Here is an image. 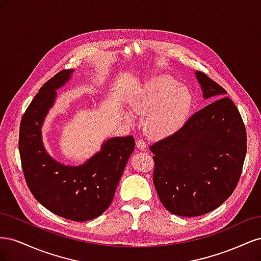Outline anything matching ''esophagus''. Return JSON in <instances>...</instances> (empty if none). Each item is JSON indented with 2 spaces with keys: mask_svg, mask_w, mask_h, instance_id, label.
<instances>
[{
  "mask_svg": "<svg viewBox=\"0 0 261 261\" xmlns=\"http://www.w3.org/2000/svg\"><path fill=\"white\" fill-rule=\"evenodd\" d=\"M136 146H137V148L139 150H143V151H146V150H147V144H146V141L143 138H139L136 141Z\"/></svg>",
  "mask_w": 261,
  "mask_h": 261,
  "instance_id": "34e87169",
  "label": "esophagus"
}]
</instances>
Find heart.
Listing matches in <instances>:
<instances>
[{
    "instance_id": "b5f03b06",
    "label": "heart",
    "mask_w": 261,
    "mask_h": 261,
    "mask_svg": "<svg viewBox=\"0 0 261 261\" xmlns=\"http://www.w3.org/2000/svg\"><path fill=\"white\" fill-rule=\"evenodd\" d=\"M171 76L152 78L132 102V110L146 116L145 126L150 136L164 138L176 133L191 115L194 97L186 86H178ZM128 121L130 117L128 116Z\"/></svg>"
}]
</instances>
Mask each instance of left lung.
Listing matches in <instances>:
<instances>
[{"label":"left lung","mask_w":261,"mask_h":261,"mask_svg":"<svg viewBox=\"0 0 261 261\" xmlns=\"http://www.w3.org/2000/svg\"><path fill=\"white\" fill-rule=\"evenodd\" d=\"M196 76L203 98L217 100L150 146L156 194L167 210L179 217L202 216L221 206L239 183L247 150L239 109L223 87L202 72Z\"/></svg>","instance_id":"obj_1"}]
</instances>
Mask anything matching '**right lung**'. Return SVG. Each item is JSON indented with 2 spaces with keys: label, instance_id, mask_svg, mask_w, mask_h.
Instances as JSON below:
<instances>
[{
  "label": "right lung",
  "instance_id": "add662e5",
  "mask_svg": "<svg viewBox=\"0 0 261 261\" xmlns=\"http://www.w3.org/2000/svg\"><path fill=\"white\" fill-rule=\"evenodd\" d=\"M73 69H63L46 82L23 113L19 127V154L28 188L51 212L72 221L101 216L111 204L125 165L135 148L133 136L105 141L101 150L78 167H68L45 151L41 127L52 108L57 89Z\"/></svg>",
  "mask_w": 261,
  "mask_h": 261
}]
</instances>
